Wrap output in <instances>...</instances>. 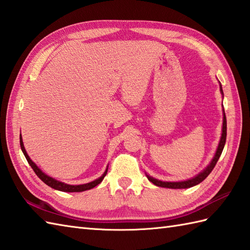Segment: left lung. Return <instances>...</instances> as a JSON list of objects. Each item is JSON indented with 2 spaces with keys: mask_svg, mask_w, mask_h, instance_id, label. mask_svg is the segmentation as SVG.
<instances>
[{
  "mask_svg": "<svg viewBox=\"0 0 250 250\" xmlns=\"http://www.w3.org/2000/svg\"><path fill=\"white\" fill-rule=\"evenodd\" d=\"M220 92L222 95H224V91H222L221 84H220ZM226 139H227V118H226V114H225V109H224V122H222V133H221L219 144L216 149L215 156L213 157V159H211V161L209 162L208 166H207L203 169V171L200 172L198 175H195L194 177L187 179V180H183V182H162V180L156 179V178H153V177L149 176V175L146 174L148 180L151 182L153 185L158 186V187L171 188V189H186V188H191V187H193V186L199 185L200 183L203 182V180L207 176H208L210 172L213 171V168L215 167L217 161L219 160L221 152H222V150H224V147L226 144Z\"/></svg>",
  "mask_w": 250,
  "mask_h": 250,
  "instance_id": "left-lung-1",
  "label": "left lung"
}]
</instances>
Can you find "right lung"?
Here are the masks:
<instances>
[{
  "mask_svg": "<svg viewBox=\"0 0 250 250\" xmlns=\"http://www.w3.org/2000/svg\"><path fill=\"white\" fill-rule=\"evenodd\" d=\"M20 147H21V150H22L25 159H26V160H28L31 167L33 168V171L35 172V174L37 175V176H39L42 180H43V182L47 186H49V187L54 188L56 190L63 191V192H82V191H86V190H89V189H92V188L95 187V186H98L101 182H102V180L104 179V177L106 176V174H107V167H106L105 172L103 173L102 176L99 177L98 179L93 180V182H90L88 184H83V185H68V184L59 182V180H57L55 178L48 176V175L45 174L39 167L36 166V164L33 161L31 160L29 155L25 151V148L23 146V142H22V137H21V134H20Z\"/></svg>",
  "mask_w": 250,
  "mask_h": 250,
  "instance_id": "obj_1",
  "label": "right lung"
}]
</instances>
